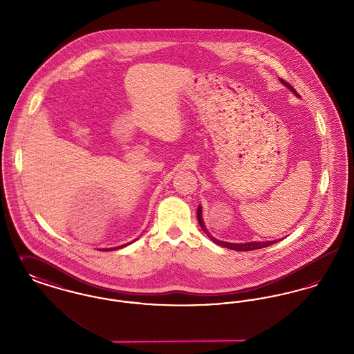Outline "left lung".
Returning a JSON list of instances; mask_svg holds the SVG:
<instances>
[{
    "label": "left lung",
    "instance_id": "1",
    "mask_svg": "<svg viewBox=\"0 0 354 354\" xmlns=\"http://www.w3.org/2000/svg\"><path fill=\"white\" fill-rule=\"evenodd\" d=\"M281 82L286 84L288 88H290L295 94H296V91H295V88H293V86L290 84H288L286 81L284 80H281ZM196 216H198V221H199V224H201V227H202L203 231L207 234V236L214 241V243H216L218 245H221V247H225V248H228V250H234V251H253V250H260V248H266V247H270L272 244H274V243H277L276 240H273V241H253V243H245V244H234V243H225V241H220L218 239H215V237H212V236L208 234V231L205 230V227H204V223H203L202 220V207H199L198 208V214H196Z\"/></svg>",
    "mask_w": 354,
    "mask_h": 354
}]
</instances>
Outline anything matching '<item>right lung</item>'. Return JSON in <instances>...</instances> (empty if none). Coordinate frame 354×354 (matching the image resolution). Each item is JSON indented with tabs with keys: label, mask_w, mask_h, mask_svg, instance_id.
I'll return each mask as SVG.
<instances>
[{
	"label": "right lung",
	"mask_w": 354,
	"mask_h": 354,
	"mask_svg": "<svg viewBox=\"0 0 354 354\" xmlns=\"http://www.w3.org/2000/svg\"><path fill=\"white\" fill-rule=\"evenodd\" d=\"M127 244H124V245H120V247H117V248H110V250H103V251H114V250H118V248H122V247H126Z\"/></svg>",
	"instance_id": "right-lung-1"
}]
</instances>
